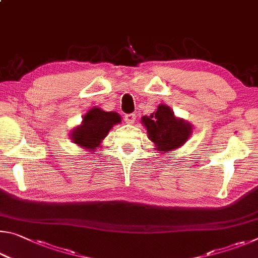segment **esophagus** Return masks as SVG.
Masks as SVG:
<instances>
[{
	"instance_id": "1",
	"label": "esophagus",
	"mask_w": 258,
	"mask_h": 258,
	"mask_svg": "<svg viewBox=\"0 0 258 258\" xmlns=\"http://www.w3.org/2000/svg\"><path fill=\"white\" fill-rule=\"evenodd\" d=\"M135 118H137V116H135L134 113H127V115L124 116V120L126 121V124H133L135 121Z\"/></svg>"
}]
</instances>
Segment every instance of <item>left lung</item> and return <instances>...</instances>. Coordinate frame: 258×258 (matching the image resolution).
<instances>
[{
    "label": "left lung",
    "instance_id": "left-lung-1",
    "mask_svg": "<svg viewBox=\"0 0 258 258\" xmlns=\"http://www.w3.org/2000/svg\"><path fill=\"white\" fill-rule=\"evenodd\" d=\"M141 121L155 149L165 154L184 145L191 135L190 123L174 116V111L165 104H159L150 116H143Z\"/></svg>",
    "mask_w": 258,
    "mask_h": 258
}]
</instances>
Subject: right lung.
Returning a JSON list of instances; mask_svg holds the SVG:
<instances>
[{"mask_svg": "<svg viewBox=\"0 0 258 258\" xmlns=\"http://www.w3.org/2000/svg\"><path fill=\"white\" fill-rule=\"evenodd\" d=\"M120 121L121 118L117 112L92 108L83 117L82 124L72 131L71 139L83 149L93 151L100 147L112 126Z\"/></svg>", "mask_w": 258, "mask_h": 258, "instance_id": "obj_1", "label": "right lung"}]
</instances>
